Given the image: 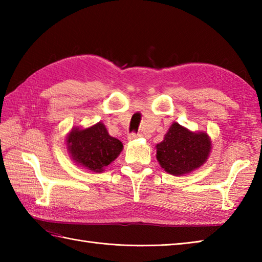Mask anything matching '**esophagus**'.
Masks as SVG:
<instances>
[{
    "label": "esophagus",
    "mask_w": 262,
    "mask_h": 262,
    "mask_svg": "<svg viewBox=\"0 0 262 262\" xmlns=\"http://www.w3.org/2000/svg\"><path fill=\"white\" fill-rule=\"evenodd\" d=\"M140 137H142V134H134V133H133V134H130L129 136H128V141L133 142V141H135V140H137V138H140Z\"/></svg>",
    "instance_id": "1"
}]
</instances>
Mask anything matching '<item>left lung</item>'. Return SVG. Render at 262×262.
<instances>
[{"mask_svg": "<svg viewBox=\"0 0 262 262\" xmlns=\"http://www.w3.org/2000/svg\"><path fill=\"white\" fill-rule=\"evenodd\" d=\"M155 148L161 168L172 176H183L206 163L211 140L206 132H192L174 121Z\"/></svg>", "mask_w": 262, "mask_h": 262, "instance_id": "obj_1", "label": "left lung"}]
</instances>
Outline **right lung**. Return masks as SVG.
<instances>
[{
    "label": "right lung",
    "instance_id": "add662e5",
    "mask_svg": "<svg viewBox=\"0 0 262 262\" xmlns=\"http://www.w3.org/2000/svg\"><path fill=\"white\" fill-rule=\"evenodd\" d=\"M65 143L70 159L96 173L104 171L124 148L119 140L109 135L102 121L86 128L73 127L66 135Z\"/></svg>",
    "mask_w": 262,
    "mask_h": 262
}]
</instances>
